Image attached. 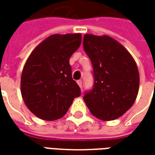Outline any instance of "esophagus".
<instances>
[{"label": "esophagus", "mask_w": 155, "mask_h": 155, "mask_svg": "<svg viewBox=\"0 0 155 155\" xmlns=\"http://www.w3.org/2000/svg\"><path fill=\"white\" fill-rule=\"evenodd\" d=\"M77 84H78V85L80 86V87L82 88V81H81V80H79V81H77Z\"/></svg>", "instance_id": "obj_1"}]
</instances>
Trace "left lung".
Listing matches in <instances>:
<instances>
[{"mask_svg":"<svg viewBox=\"0 0 155 155\" xmlns=\"http://www.w3.org/2000/svg\"><path fill=\"white\" fill-rule=\"evenodd\" d=\"M83 46L93 65L94 79L93 89L84 93V102L98 119H118L136 100L140 86L136 63L122 45L108 35L85 34Z\"/></svg>","mask_w":155,"mask_h":155,"instance_id":"1","label":"left lung"}]
</instances>
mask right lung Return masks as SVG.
<instances>
[{
	"instance_id": "obj_1",
	"label": "right lung",
	"mask_w": 155,
	"mask_h": 155,
	"mask_svg": "<svg viewBox=\"0 0 155 155\" xmlns=\"http://www.w3.org/2000/svg\"><path fill=\"white\" fill-rule=\"evenodd\" d=\"M81 44V35L54 34L35 48L25 62L21 91L25 105L41 120L66 114L81 89L72 79L70 58Z\"/></svg>"
}]
</instances>
